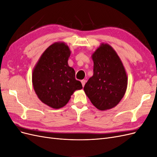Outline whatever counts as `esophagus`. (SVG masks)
I'll use <instances>...</instances> for the list:
<instances>
[{
    "label": "esophagus",
    "instance_id": "1",
    "mask_svg": "<svg viewBox=\"0 0 157 157\" xmlns=\"http://www.w3.org/2000/svg\"><path fill=\"white\" fill-rule=\"evenodd\" d=\"M86 80H81V83H82V86H83V87L84 86V84H85V83H86Z\"/></svg>",
    "mask_w": 157,
    "mask_h": 157
}]
</instances>
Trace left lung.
<instances>
[{"label":"left lung","mask_w":157,"mask_h":157,"mask_svg":"<svg viewBox=\"0 0 157 157\" xmlns=\"http://www.w3.org/2000/svg\"><path fill=\"white\" fill-rule=\"evenodd\" d=\"M94 74L84 85L90 101L101 111L115 107L124 96L127 76L121 61L109 44H103L92 55Z\"/></svg>","instance_id":"8db88e82"}]
</instances>
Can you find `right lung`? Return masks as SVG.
Returning <instances> with one entry per match:
<instances>
[{
    "instance_id": "add662e5",
    "label": "right lung",
    "mask_w": 157,
    "mask_h": 157,
    "mask_svg": "<svg viewBox=\"0 0 157 157\" xmlns=\"http://www.w3.org/2000/svg\"><path fill=\"white\" fill-rule=\"evenodd\" d=\"M71 54L64 43H54L47 48L33 72V84L40 101L54 109L65 106L82 84L75 79V70L68 65Z\"/></svg>"
}]
</instances>
